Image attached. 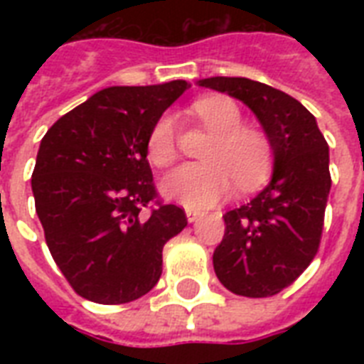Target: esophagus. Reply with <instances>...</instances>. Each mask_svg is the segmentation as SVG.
<instances>
[{
	"mask_svg": "<svg viewBox=\"0 0 364 364\" xmlns=\"http://www.w3.org/2000/svg\"><path fill=\"white\" fill-rule=\"evenodd\" d=\"M202 217V213L196 210H187V221L188 223H196Z\"/></svg>",
	"mask_w": 364,
	"mask_h": 364,
	"instance_id": "esophagus-1",
	"label": "esophagus"
}]
</instances>
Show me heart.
Returning <instances> with one entry per match:
<instances>
[{
	"mask_svg": "<svg viewBox=\"0 0 364 364\" xmlns=\"http://www.w3.org/2000/svg\"><path fill=\"white\" fill-rule=\"evenodd\" d=\"M194 113L215 137L204 153L208 162L181 164L168 173L162 191L188 210H205L240 188H255L272 168L270 143L260 132L242 128L238 105L225 96H210L194 104ZM149 159L156 166L171 164L177 156L176 122L170 115L154 122L147 139Z\"/></svg>",
	"mask_w": 364,
	"mask_h": 364,
	"instance_id": "heart-1",
	"label": "heart"
}]
</instances>
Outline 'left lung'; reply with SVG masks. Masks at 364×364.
Listing matches in <instances>:
<instances>
[{"label": "left lung", "instance_id": "obj_1", "mask_svg": "<svg viewBox=\"0 0 364 364\" xmlns=\"http://www.w3.org/2000/svg\"><path fill=\"white\" fill-rule=\"evenodd\" d=\"M198 85L247 105L270 143V183L223 215L227 228L213 268L234 294L272 296L289 287L319 249L331 191L328 145L316 117L277 88L245 77H210Z\"/></svg>", "mask_w": 364, "mask_h": 364}]
</instances>
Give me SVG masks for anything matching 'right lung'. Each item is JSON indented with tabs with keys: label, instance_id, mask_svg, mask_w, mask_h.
<instances>
[{
	"label": "right lung",
	"instance_id": "add662e5",
	"mask_svg": "<svg viewBox=\"0 0 364 364\" xmlns=\"http://www.w3.org/2000/svg\"><path fill=\"white\" fill-rule=\"evenodd\" d=\"M191 87H109L60 117L39 145L31 191L54 262L82 299L124 304L156 285L162 249L187 227L156 202L147 139Z\"/></svg>",
	"mask_w": 364,
	"mask_h": 364
}]
</instances>
